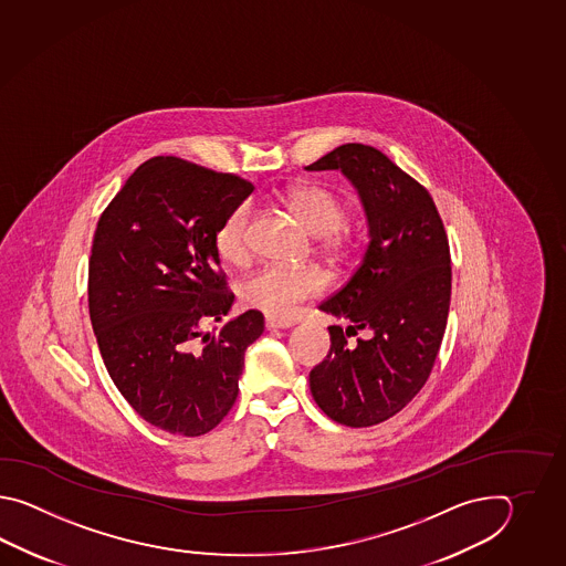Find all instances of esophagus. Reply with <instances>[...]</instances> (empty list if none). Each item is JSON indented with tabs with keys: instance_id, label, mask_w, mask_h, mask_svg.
Wrapping results in <instances>:
<instances>
[{
	"instance_id": "obj_1",
	"label": "esophagus",
	"mask_w": 566,
	"mask_h": 566,
	"mask_svg": "<svg viewBox=\"0 0 566 566\" xmlns=\"http://www.w3.org/2000/svg\"><path fill=\"white\" fill-rule=\"evenodd\" d=\"M266 329H285L293 325V319L289 317H277V315H266L265 317Z\"/></svg>"
}]
</instances>
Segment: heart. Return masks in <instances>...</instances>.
I'll return each mask as SVG.
<instances>
[{
    "mask_svg": "<svg viewBox=\"0 0 566 566\" xmlns=\"http://www.w3.org/2000/svg\"><path fill=\"white\" fill-rule=\"evenodd\" d=\"M285 206L305 229L319 237L322 253L342 259L352 253L354 237L344 220L348 217L346 200L319 184H301L285 193ZM249 220L251 206H234L214 232V247L220 259L241 265L249 256ZM324 273L315 266H285L277 263L259 266L241 283L244 305L269 315H287L301 301L324 293Z\"/></svg>",
    "mask_w": 566,
    "mask_h": 566,
    "instance_id": "b5f03b06",
    "label": "heart"
}]
</instances>
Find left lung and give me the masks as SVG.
I'll use <instances>...</instances> for the list:
<instances>
[{"mask_svg": "<svg viewBox=\"0 0 566 566\" xmlns=\"http://www.w3.org/2000/svg\"><path fill=\"white\" fill-rule=\"evenodd\" d=\"M307 169H342L370 227L360 265L319 305L349 325L329 327L312 395L332 421L373 427L405 409L433 370L451 303L446 227L429 190L376 147L339 145ZM358 331L367 336L349 343Z\"/></svg>", "mask_w": 566, "mask_h": 566, "instance_id": "1", "label": "left lung"}]
</instances>
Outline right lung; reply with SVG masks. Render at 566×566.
<instances>
[{
    "label": "right lung",
    "instance_id": "right-lung-1",
    "mask_svg": "<svg viewBox=\"0 0 566 566\" xmlns=\"http://www.w3.org/2000/svg\"><path fill=\"white\" fill-rule=\"evenodd\" d=\"M251 181L180 157L135 169L96 224L88 313L108 376L157 429L200 437L239 395L244 352L265 329L249 310L205 334L234 301L214 232Z\"/></svg>",
    "mask_w": 566,
    "mask_h": 566
}]
</instances>
